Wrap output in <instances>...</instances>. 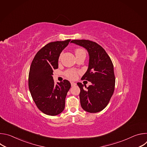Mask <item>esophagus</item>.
<instances>
[{"label": "esophagus", "instance_id": "1", "mask_svg": "<svg viewBox=\"0 0 147 147\" xmlns=\"http://www.w3.org/2000/svg\"><path fill=\"white\" fill-rule=\"evenodd\" d=\"M71 87H74V86H76V83L74 82H71Z\"/></svg>", "mask_w": 147, "mask_h": 147}]
</instances>
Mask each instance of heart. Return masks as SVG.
I'll return each instance as SVG.
<instances>
[{
  "label": "heart",
  "mask_w": 147,
  "mask_h": 147,
  "mask_svg": "<svg viewBox=\"0 0 147 147\" xmlns=\"http://www.w3.org/2000/svg\"><path fill=\"white\" fill-rule=\"evenodd\" d=\"M75 53L76 55H81V54H84L86 55V51L84 49L81 48H77L75 51ZM78 71L75 70H68L65 71V74L69 79L71 80H74L77 77V74H78Z\"/></svg>",
  "instance_id": "b5f03b06"
}]
</instances>
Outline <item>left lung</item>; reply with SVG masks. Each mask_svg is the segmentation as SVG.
I'll list each match as a JSON object with an SVG mask.
<instances>
[{"label": "left lung", "mask_w": 147, "mask_h": 147, "mask_svg": "<svg viewBox=\"0 0 147 147\" xmlns=\"http://www.w3.org/2000/svg\"><path fill=\"white\" fill-rule=\"evenodd\" d=\"M71 43L86 48L89 54L88 68L82 77L91 85L80 88V99L82 108L90 113H97L106 108L114 92L115 77L112 61L105 49L95 42L81 39L72 40Z\"/></svg>", "instance_id": "1"}]
</instances>
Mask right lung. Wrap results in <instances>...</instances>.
<instances>
[{"label":"right lung","mask_w":147,"mask_h":147,"mask_svg":"<svg viewBox=\"0 0 147 147\" xmlns=\"http://www.w3.org/2000/svg\"><path fill=\"white\" fill-rule=\"evenodd\" d=\"M70 40L47 44L36 53L30 66L28 87L31 95L38 108L48 115H57L65 109L71 84L67 80L55 84L52 75L53 70L58 68L60 54Z\"/></svg>","instance_id":"1"}]
</instances>
